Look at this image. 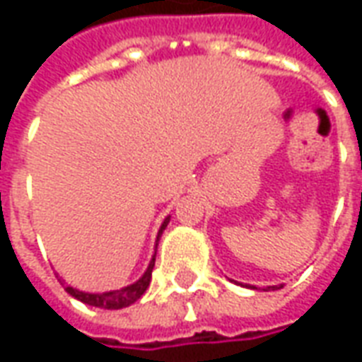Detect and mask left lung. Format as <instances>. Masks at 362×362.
<instances>
[{
    "label": "left lung",
    "mask_w": 362,
    "mask_h": 362,
    "mask_svg": "<svg viewBox=\"0 0 362 362\" xmlns=\"http://www.w3.org/2000/svg\"><path fill=\"white\" fill-rule=\"evenodd\" d=\"M283 285H269V287H264V288H259V291H277V288H281ZM252 288H258V287H254L252 285Z\"/></svg>",
    "instance_id": "8db88e82"
}]
</instances>
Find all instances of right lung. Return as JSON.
Instances as JSON below:
<instances>
[{"label":"right lung","mask_w":362,"mask_h":362,"mask_svg":"<svg viewBox=\"0 0 362 362\" xmlns=\"http://www.w3.org/2000/svg\"><path fill=\"white\" fill-rule=\"evenodd\" d=\"M168 221H170V215L163 221V225L158 228V235L157 240H155V254H153V258H151L149 266L145 269L139 279L132 283V285H127V287H122L118 291H106V293H85V291H79V288L71 287V285H64V281H62V285L66 288L67 295H71L77 300H81V303L89 304V306H96V308H104V310H119V308H126L129 304H134L135 300H139L141 295L147 291L151 283V273H153V267H155V256H157V244L158 238L163 235V230L168 225Z\"/></svg>","instance_id":"add662e5"}]
</instances>
